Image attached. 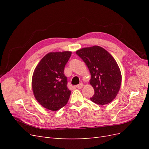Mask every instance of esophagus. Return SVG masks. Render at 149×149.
I'll return each mask as SVG.
<instances>
[{"mask_svg": "<svg viewBox=\"0 0 149 149\" xmlns=\"http://www.w3.org/2000/svg\"><path fill=\"white\" fill-rule=\"evenodd\" d=\"M83 86H84V84L83 83H81V84H79L78 85H76V88H77L78 89H81V88H83Z\"/></svg>", "mask_w": 149, "mask_h": 149, "instance_id": "esophagus-1", "label": "esophagus"}]
</instances>
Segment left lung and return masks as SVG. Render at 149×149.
Returning a JSON list of instances; mask_svg holds the SVG:
<instances>
[{
  "mask_svg": "<svg viewBox=\"0 0 149 149\" xmlns=\"http://www.w3.org/2000/svg\"><path fill=\"white\" fill-rule=\"evenodd\" d=\"M87 65L91 74L89 83L94 89L90 98L99 105H105L118 95L122 82L119 67L111 54L100 46L86 47L76 52Z\"/></svg>",
  "mask_w": 149,
  "mask_h": 149,
  "instance_id": "obj_1",
  "label": "left lung"
}]
</instances>
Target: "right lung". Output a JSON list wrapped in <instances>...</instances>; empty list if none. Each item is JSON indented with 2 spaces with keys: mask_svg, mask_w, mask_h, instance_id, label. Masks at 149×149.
I'll return each mask as SVG.
<instances>
[{
  "mask_svg": "<svg viewBox=\"0 0 149 149\" xmlns=\"http://www.w3.org/2000/svg\"><path fill=\"white\" fill-rule=\"evenodd\" d=\"M71 52H49L43 57L33 71L31 87L36 100L47 109L56 111L68 101L71 91L67 87L65 66Z\"/></svg>",
  "mask_w": 149,
  "mask_h": 149,
  "instance_id": "1",
  "label": "right lung"
}]
</instances>
